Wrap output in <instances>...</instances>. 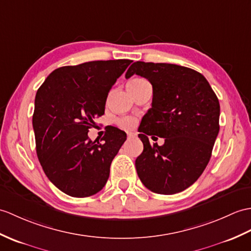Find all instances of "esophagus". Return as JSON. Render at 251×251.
<instances>
[{"label": "esophagus", "mask_w": 251, "mask_h": 251, "mask_svg": "<svg viewBox=\"0 0 251 251\" xmlns=\"http://www.w3.org/2000/svg\"><path fill=\"white\" fill-rule=\"evenodd\" d=\"M135 136H136V133H135V132H131V131L127 132V137H128V139H131V138H133Z\"/></svg>", "instance_id": "1"}]
</instances>
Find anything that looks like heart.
<instances>
[{
    "mask_svg": "<svg viewBox=\"0 0 251 251\" xmlns=\"http://www.w3.org/2000/svg\"><path fill=\"white\" fill-rule=\"evenodd\" d=\"M140 81H144V79L136 78L132 79L130 82H140ZM119 125L125 128V129H131V128H133L136 125V120L133 118H130V116H126V118H122L119 120Z\"/></svg>",
    "mask_w": 251,
    "mask_h": 251,
    "instance_id": "b5f03b06",
    "label": "heart"
}]
</instances>
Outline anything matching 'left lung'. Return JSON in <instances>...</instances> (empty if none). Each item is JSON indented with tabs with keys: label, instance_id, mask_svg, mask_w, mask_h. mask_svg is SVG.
Returning a JSON list of instances; mask_svg holds the SVG:
<instances>
[{
	"label": "left lung",
	"instance_id": "8db88e82",
	"mask_svg": "<svg viewBox=\"0 0 251 251\" xmlns=\"http://www.w3.org/2000/svg\"><path fill=\"white\" fill-rule=\"evenodd\" d=\"M135 74L153 86L152 108L139 128L138 176L156 194H177L200 177L211 158L219 132L218 98L204 75L188 67L138 61L125 77ZM155 134L165 138L164 146L149 144L147 136Z\"/></svg>",
	"mask_w": 251,
	"mask_h": 251
}]
</instances>
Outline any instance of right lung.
<instances>
[{
	"mask_svg": "<svg viewBox=\"0 0 251 251\" xmlns=\"http://www.w3.org/2000/svg\"><path fill=\"white\" fill-rule=\"evenodd\" d=\"M130 60L93 61L52 72L35 97L33 129L45 174L64 194L85 198L106 185L110 166L126 140L112 127L102 143L87 132L104 113L113 84Z\"/></svg>",
	"mask_w": 251,
	"mask_h": 251,
	"instance_id": "1",
	"label": "right lung"
}]
</instances>
